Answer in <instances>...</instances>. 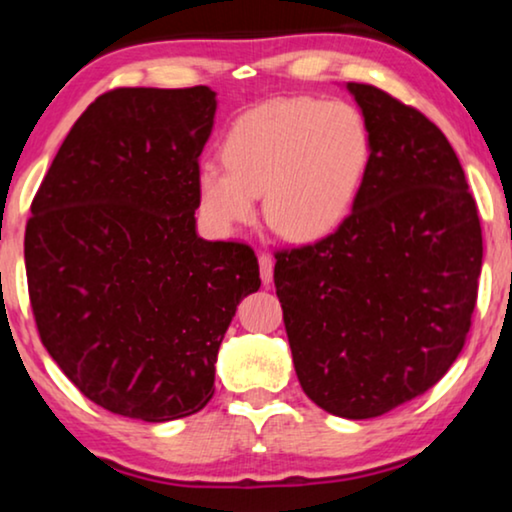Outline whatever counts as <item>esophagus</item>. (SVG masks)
<instances>
[{
  "instance_id": "34e87169",
  "label": "esophagus",
  "mask_w": 512,
  "mask_h": 512,
  "mask_svg": "<svg viewBox=\"0 0 512 512\" xmlns=\"http://www.w3.org/2000/svg\"><path fill=\"white\" fill-rule=\"evenodd\" d=\"M258 265H261V279L268 286L272 282V270H275V261L270 254H258Z\"/></svg>"
}]
</instances>
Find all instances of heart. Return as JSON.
I'll return each mask as SVG.
<instances>
[{
    "label": "heart",
    "instance_id": "obj_1",
    "mask_svg": "<svg viewBox=\"0 0 512 512\" xmlns=\"http://www.w3.org/2000/svg\"><path fill=\"white\" fill-rule=\"evenodd\" d=\"M370 158L361 111L347 102L272 100L249 109L221 142L223 167L205 163L195 177L202 219L230 233L256 214L293 242L331 233L359 193Z\"/></svg>",
    "mask_w": 512,
    "mask_h": 512
}]
</instances>
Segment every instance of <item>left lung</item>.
Instances as JSON below:
<instances>
[{
	"instance_id": "obj_1",
	"label": "left lung",
	"mask_w": 512,
	"mask_h": 512,
	"mask_svg": "<svg viewBox=\"0 0 512 512\" xmlns=\"http://www.w3.org/2000/svg\"><path fill=\"white\" fill-rule=\"evenodd\" d=\"M370 135L366 174L331 235L275 251L300 387L370 419L443 377L471 331L482 268L478 205L452 144L422 111L347 83Z\"/></svg>"
}]
</instances>
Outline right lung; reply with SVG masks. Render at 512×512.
Masks as SVG:
<instances>
[{
	"instance_id": "right-lung-1",
	"label": "right lung",
	"mask_w": 512,
	"mask_h": 512,
	"mask_svg": "<svg viewBox=\"0 0 512 512\" xmlns=\"http://www.w3.org/2000/svg\"><path fill=\"white\" fill-rule=\"evenodd\" d=\"M214 111L207 86L109 90L32 200L25 270L39 338L114 415L170 422L205 408L230 319L261 286L249 244L195 233Z\"/></svg>"
}]
</instances>
